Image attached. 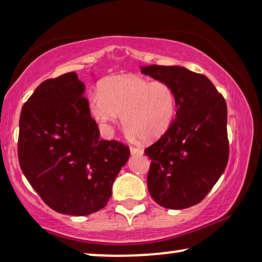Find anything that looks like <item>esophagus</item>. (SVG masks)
<instances>
[{
	"label": "esophagus",
	"mask_w": 262,
	"mask_h": 262,
	"mask_svg": "<svg viewBox=\"0 0 262 262\" xmlns=\"http://www.w3.org/2000/svg\"><path fill=\"white\" fill-rule=\"evenodd\" d=\"M130 152L132 154V155H142L143 150H142V149H138V148H134V146H131V148H130Z\"/></svg>",
	"instance_id": "esophagus-1"
}]
</instances>
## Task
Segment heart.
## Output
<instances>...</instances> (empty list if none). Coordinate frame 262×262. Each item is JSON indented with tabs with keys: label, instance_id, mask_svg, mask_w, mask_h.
<instances>
[{
	"label": "heart",
	"instance_id": "obj_1",
	"mask_svg": "<svg viewBox=\"0 0 262 262\" xmlns=\"http://www.w3.org/2000/svg\"><path fill=\"white\" fill-rule=\"evenodd\" d=\"M95 120L108 127L121 119L131 138L152 142L166 134L177 112V95L166 82L136 75L105 78L91 99Z\"/></svg>",
	"mask_w": 262,
	"mask_h": 262
}]
</instances>
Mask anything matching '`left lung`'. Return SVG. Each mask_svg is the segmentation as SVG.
<instances>
[{"label":"left lung","instance_id":"obj_1","mask_svg":"<svg viewBox=\"0 0 262 262\" xmlns=\"http://www.w3.org/2000/svg\"><path fill=\"white\" fill-rule=\"evenodd\" d=\"M144 75L173 87L177 116L159 141L144 150L151 164L148 189L171 210L202 202L227 167L228 111L206 76L179 66L141 67Z\"/></svg>","mask_w":262,"mask_h":262}]
</instances>
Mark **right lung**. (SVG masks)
Returning a JSON list of instances; mask_svg holds the SVG:
<instances>
[{
	"instance_id": "1",
	"label": "right lung",
	"mask_w": 262,
	"mask_h": 262,
	"mask_svg": "<svg viewBox=\"0 0 262 262\" xmlns=\"http://www.w3.org/2000/svg\"><path fill=\"white\" fill-rule=\"evenodd\" d=\"M84 91L76 73L46 80L23 106L19 121L21 170L46 205L70 216L105 207L130 157L128 146L100 139Z\"/></svg>"
}]
</instances>
